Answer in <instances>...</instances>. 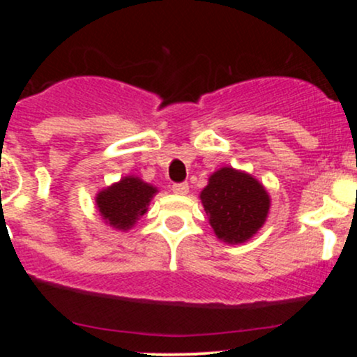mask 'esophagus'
<instances>
[{
    "label": "esophagus",
    "mask_w": 357,
    "mask_h": 357,
    "mask_svg": "<svg viewBox=\"0 0 357 357\" xmlns=\"http://www.w3.org/2000/svg\"><path fill=\"white\" fill-rule=\"evenodd\" d=\"M188 191H190V186H188L186 183H176L173 184V192L176 195H188Z\"/></svg>",
    "instance_id": "1"
}]
</instances>
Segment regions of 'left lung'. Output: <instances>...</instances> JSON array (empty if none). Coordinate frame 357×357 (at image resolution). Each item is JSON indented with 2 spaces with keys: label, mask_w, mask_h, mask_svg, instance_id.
<instances>
[{
  "label": "left lung",
  "mask_w": 357,
  "mask_h": 357,
  "mask_svg": "<svg viewBox=\"0 0 357 357\" xmlns=\"http://www.w3.org/2000/svg\"><path fill=\"white\" fill-rule=\"evenodd\" d=\"M199 198L215 235L231 245L252 238L264 227L270 210L264 184L228 166L210 176Z\"/></svg>",
  "instance_id": "1"
}]
</instances>
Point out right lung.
<instances>
[{"label": "right lung", "mask_w": 357, "mask_h": 357, "mask_svg": "<svg viewBox=\"0 0 357 357\" xmlns=\"http://www.w3.org/2000/svg\"><path fill=\"white\" fill-rule=\"evenodd\" d=\"M158 188L137 176H126L119 183L97 192L96 204L100 216L116 230L127 231L147 211Z\"/></svg>", "instance_id": "obj_1"}]
</instances>
